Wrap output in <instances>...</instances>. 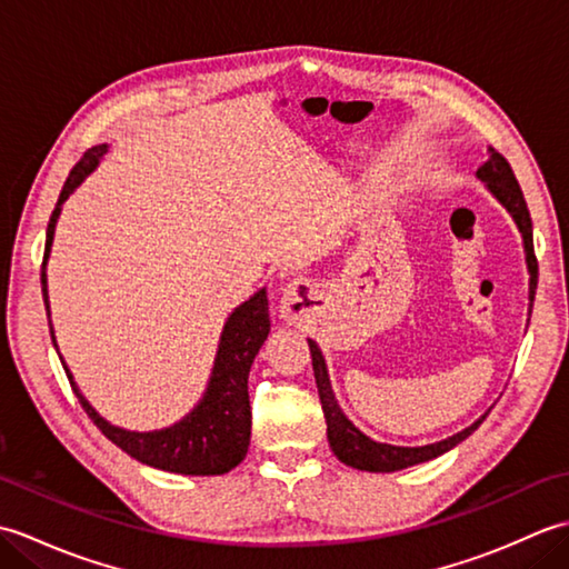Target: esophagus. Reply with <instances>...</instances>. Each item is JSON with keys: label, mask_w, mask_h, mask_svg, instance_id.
Instances as JSON below:
<instances>
[{"label": "esophagus", "mask_w": 569, "mask_h": 569, "mask_svg": "<svg viewBox=\"0 0 569 569\" xmlns=\"http://www.w3.org/2000/svg\"><path fill=\"white\" fill-rule=\"evenodd\" d=\"M310 291L308 283L303 281H293L286 286L283 298H281V312L283 318H298V310L303 306V296Z\"/></svg>", "instance_id": "esophagus-1"}]
</instances>
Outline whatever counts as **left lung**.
<instances>
[{"label":"left lung","mask_w":569,"mask_h":569,"mask_svg":"<svg viewBox=\"0 0 569 569\" xmlns=\"http://www.w3.org/2000/svg\"><path fill=\"white\" fill-rule=\"evenodd\" d=\"M479 178L487 180L489 188L493 190V196H497L506 204V208H509L518 229L523 232L526 259H528V269H530V303H533L536 286H538V259L533 251V222H530V212H528V204L523 198V190H521V186H518L509 161H506L493 147L487 149V163L479 168ZM308 345H310V355H312V371H316V383H318L325 422H328L330 447L337 455V459L349 467L361 469V471H396V469H406V467H413L420 462H428V459L445 455L447 450H452L455 445L469 438V435L481 426V420L487 418V416H481L475 426H469L467 430L457 432V435H452V438H447L442 442L426 445V447H393V445L373 442L367 438V435H361L352 426V422L345 418V413L340 410V406H337L335 393L330 389V379H328V369H325L322 352L312 340Z\"/></svg>","instance_id":"left-lung-1"}]
</instances>
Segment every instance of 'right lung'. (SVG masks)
<instances>
[{
	"instance_id": "add662e5",
	"label": "right lung",
	"mask_w": 569,
	"mask_h": 569,
	"mask_svg": "<svg viewBox=\"0 0 569 569\" xmlns=\"http://www.w3.org/2000/svg\"><path fill=\"white\" fill-rule=\"evenodd\" d=\"M107 147H94L82 153V159L72 166L68 173L63 190H60L56 208L51 212V222L46 229V251L41 263V288H43V303L48 310V296H46V259L51 251L53 229L60 214V204L66 202L72 190L80 186V180L88 176ZM51 328V320H48ZM271 320H269V298L266 291H259L249 298L244 306H239L232 318L227 320L220 349H217L212 379L208 386V393L200 401V406L192 413L176 422L173 428H166L159 432H129L122 428H114L94 413V408L84 401L78 391L76 381H72L68 367L63 365L68 381L76 391L80 406L90 420L102 430L107 440H112L117 447H122L127 455H131L139 462L176 471V475H196V477H210V475H224V471L234 469L241 459L247 457L249 435H251V408H249V369L251 361L257 357L259 347L263 345L266 335H269ZM53 337V328H51ZM56 345V337H53Z\"/></svg>"
}]
</instances>
